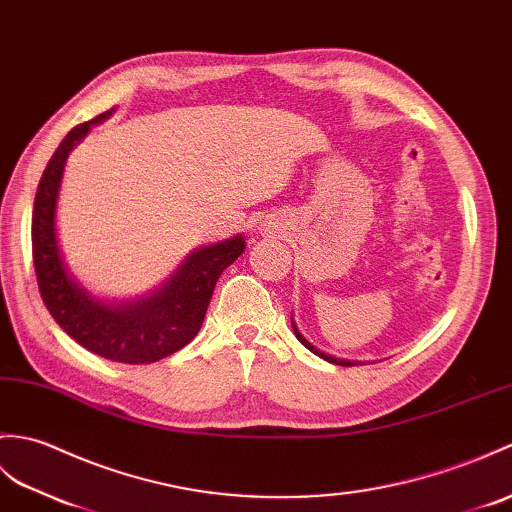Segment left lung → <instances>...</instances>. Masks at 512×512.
<instances>
[{"mask_svg":"<svg viewBox=\"0 0 512 512\" xmlns=\"http://www.w3.org/2000/svg\"><path fill=\"white\" fill-rule=\"evenodd\" d=\"M292 331H294V336H296V340H299L305 349H310L314 355H318V358H323L325 362H331V364H338V366H355V364H362V362H353V360H344V358H336V355H329V353H325V351H320L318 347H314V344L307 340L301 331H299V327H296V323H294V316H292Z\"/></svg>","mask_w":512,"mask_h":512,"instance_id":"1","label":"left lung"}]
</instances>
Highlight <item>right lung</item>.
Instances as JSON below:
<instances>
[{
    "mask_svg": "<svg viewBox=\"0 0 512 512\" xmlns=\"http://www.w3.org/2000/svg\"><path fill=\"white\" fill-rule=\"evenodd\" d=\"M113 109L71 128L39 181L32 211V255L43 303L69 338L100 358L150 364L192 342L205 320L213 288L244 253V235L198 246L157 288L128 301L100 299L67 266L58 242L56 209L69 152Z\"/></svg>",
    "mask_w": 512,
    "mask_h": 512,
    "instance_id": "1",
    "label": "right lung"
}]
</instances>
